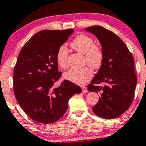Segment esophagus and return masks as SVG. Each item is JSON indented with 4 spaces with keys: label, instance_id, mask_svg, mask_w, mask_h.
<instances>
[{
    "label": "esophagus",
    "instance_id": "esophagus-1",
    "mask_svg": "<svg viewBox=\"0 0 146 146\" xmlns=\"http://www.w3.org/2000/svg\"><path fill=\"white\" fill-rule=\"evenodd\" d=\"M81 88H82V93H86V92L88 91V90H87L86 86H81Z\"/></svg>",
    "mask_w": 146,
    "mask_h": 146
}]
</instances>
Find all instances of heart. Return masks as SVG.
<instances>
[{
  "label": "heart",
  "mask_w": 146,
  "mask_h": 146,
  "mask_svg": "<svg viewBox=\"0 0 146 146\" xmlns=\"http://www.w3.org/2000/svg\"><path fill=\"white\" fill-rule=\"evenodd\" d=\"M71 47L79 53L85 55V62L91 67L98 69L101 67L104 60V53L102 48L95 44L91 37L86 34L79 35L71 43ZM68 50L64 45L58 48L56 53V61L62 68H67ZM64 78L77 84H83L93 76V71L90 66H86L81 68H71L63 75Z\"/></svg>",
  "instance_id": "heart-1"
}]
</instances>
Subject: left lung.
<instances>
[{
	"label": "left lung",
	"mask_w": 146,
	"mask_h": 146,
	"mask_svg": "<svg viewBox=\"0 0 146 146\" xmlns=\"http://www.w3.org/2000/svg\"><path fill=\"white\" fill-rule=\"evenodd\" d=\"M86 31L93 33L102 44L104 60L91 82L89 91L100 93L93 111L104 119L119 117L128 109L137 85L134 58L121 38L101 26H92ZM102 83L103 86H99Z\"/></svg>",
	"instance_id": "left-lung-1"
}]
</instances>
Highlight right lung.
Returning <instances> with one entry per match:
<instances>
[{
	"label": "right lung",
	"instance_id": "right-lung-1",
	"mask_svg": "<svg viewBox=\"0 0 146 146\" xmlns=\"http://www.w3.org/2000/svg\"><path fill=\"white\" fill-rule=\"evenodd\" d=\"M73 29L42 30L26 42L18 55L13 75L14 93L23 111L31 119L52 123L60 119L68 108V102L82 89L64 80L58 71L56 53Z\"/></svg>",
	"mask_w": 146,
	"mask_h": 146
}]
</instances>
